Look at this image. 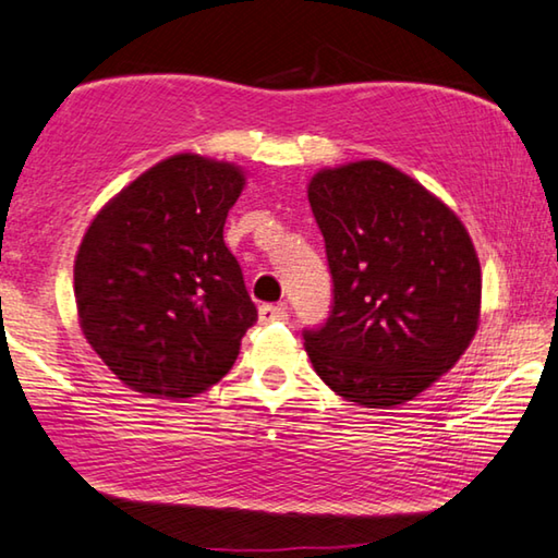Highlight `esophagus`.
Returning <instances> with one entry per match:
<instances>
[{
    "label": "esophagus",
    "mask_w": 558,
    "mask_h": 558,
    "mask_svg": "<svg viewBox=\"0 0 558 558\" xmlns=\"http://www.w3.org/2000/svg\"><path fill=\"white\" fill-rule=\"evenodd\" d=\"M258 319H260V324L286 322L288 319V310H286V305H260L258 307Z\"/></svg>",
    "instance_id": "esophagus-1"
}]
</instances>
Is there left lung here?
Here are the masks:
<instances>
[{"instance_id": "1", "label": "left lung", "mask_w": 558, "mask_h": 558, "mask_svg": "<svg viewBox=\"0 0 558 558\" xmlns=\"http://www.w3.org/2000/svg\"><path fill=\"white\" fill-rule=\"evenodd\" d=\"M307 197L331 272L329 317L302 331L314 371L363 408L417 398L478 329L481 263L469 231L383 160L319 170Z\"/></svg>"}]
</instances>
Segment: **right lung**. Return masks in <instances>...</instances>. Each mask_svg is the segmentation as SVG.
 Segmentation results:
<instances>
[{"label":"right lung","instance_id":"add662e5","mask_svg":"<svg viewBox=\"0 0 558 558\" xmlns=\"http://www.w3.org/2000/svg\"><path fill=\"white\" fill-rule=\"evenodd\" d=\"M244 173L180 154L146 170L93 219L75 258L89 347L131 390L192 398L234 366L258 319L225 221Z\"/></svg>","mask_w":558,"mask_h":558}]
</instances>
